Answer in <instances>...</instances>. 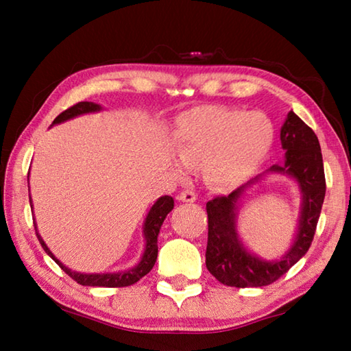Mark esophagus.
Masks as SVG:
<instances>
[{"label":"esophagus","mask_w":351,"mask_h":351,"mask_svg":"<svg viewBox=\"0 0 351 351\" xmlns=\"http://www.w3.org/2000/svg\"><path fill=\"white\" fill-rule=\"evenodd\" d=\"M178 198L184 201V203H193V201L197 199V193H195L193 190H184V192H181Z\"/></svg>","instance_id":"1"}]
</instances>
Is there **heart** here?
Wrapping results in <instances>:
<instances>
[{
  "mask_svg": "<svg viewBox=\"0 0 351 351\" xmlns=\"http://www.w3.org/2000/svg\"><path fill=\"white\" fill-rule=\"evenodd\" d=\"M274 144V127L260 111L198 106L180 117L176 150L187 167L206 164V176L219 189L251 178Z\"/></svg>",
  "mask_w": 351,
  "mask_h": 351,
  "instance_id": "obj_1",
  "label": "heart"
}]
</instances>
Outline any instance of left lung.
Returning a JSON list of instances; mask_svg holds the SVG:
<instances>
[{
    "instance_id": "left-lung-1",
    "label": "left lung",
    "mask_w": 351,
    "mask_h": 351,
    "mask_svg": "<svg viewBox=\"0 0 351 351\" xmlns=\"http://www.w3.org/2000/svg\"><path fill=\"white\" fill-rule=\"evenodd\" d=\"M280 141L285 164L274 165L271 171L287 173L299 182L304 193L299 232L289 251L276 261H265L249 254L235 230V204L247 186L234 190L228 197H217L206 204L209 218L207 232L206 268L226 287L249 288L274 283L306 254L316 234V226L325 198L324 161L317 136L295 114L289 111L285 121Z\"/></svg>"
}]
</instances>
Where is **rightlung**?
Instances as JSON below:
<instances>
[{"mask_svg": "<svg viewBox=\"0 0 351 351\" xmlns=\"http://www.w3.org/2000/svg\"><path fill=\"white\" fill-rule=\"evenodd\" d=\"M99 110H100V106L97 104L79 102L73 106H69V108L64 110L63 112H60V114L54 119V123H60V122L68 121V119H73L79 114H85V112H93V111H99ZM27 176H29V173H27ZM29 203L32 204V201L29 199ZM173 206H175V201H173V198L169 197V195L161 197L156 201V203H154L150 212H148V215L145 218V224H144V234H145L147 245H145V252H144V255H142V260L139 261L138 266H134V268L123 271V272H117V274H80V272L68 269L66 266L62 265L60 261L54 257V254L47 249L45 241L41 240V237L37 232L35 223H34V228H35V234H37V239L40 241L41 247L45 249L46 254L49 255L52 260H56V263L60 266V268L66 272V274L73 278V280L83 285V287L122 288V287H130V285H134L136 282H139L142 277L147 276L148 272L152 271L154 263H156L159 229H161V226L164 223L165 217H167V213L173 209Z\"/></svg>", "mask_w": 351, "mask_h": 351, "instance_id": "obj_1", "label": "right lung"}]
</instances>
